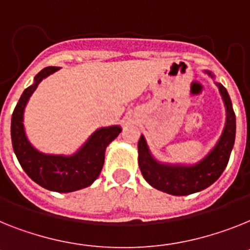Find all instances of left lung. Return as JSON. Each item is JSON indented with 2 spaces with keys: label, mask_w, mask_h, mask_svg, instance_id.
I'll return each mask as SVG.
<instances>
[{
  "label": "left lung",
  "mask_w": 250,
  "mask_h": 250,
  "mask_svg": "<svg viewBox=\"0 0 250 250\" xmlns=\"http://www.w3.org/2000/svg\"><path fill=\"white\" fill-rule=\"evenodd\" d=\"M203 72L215 80L211 71L203 70ZM215 83L225 105L226 121L215 146L200 161L194 164L163 163L152 155L146 138L141 135L138 141V167L151 187L171 196H188L206 189L225 170L235 142L236 121L228 90L217 81Z\"/></svg>",
  "instance_id": "1"
}]
</instances>
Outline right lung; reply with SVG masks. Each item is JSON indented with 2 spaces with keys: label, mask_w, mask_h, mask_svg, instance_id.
Returning <instances> with one entry per match:
<instances>
[{
  "label": "right lung",
  "mask_w": 250,
  "mask_h": 250,
  "mask_svg": "<svg viewBox=\"0 0 250 250\" xmlns=\"http://www.w3.org/2000/svg\"><path fill=\"white\" fill-rule=\"evenodd\" d=\"M58 70L60 67H45L34 77L33 85L24 90L12 113L11 140L19 163L35 183L48 190L70 193L91 186L99 177L106 147L118 137L122 127L115 125L98 128L71 155L45 154L35 148L25 132V106L38 85Z\"/></svg>",
  "instance_id": "right-lung-1"
}]
</instances>
